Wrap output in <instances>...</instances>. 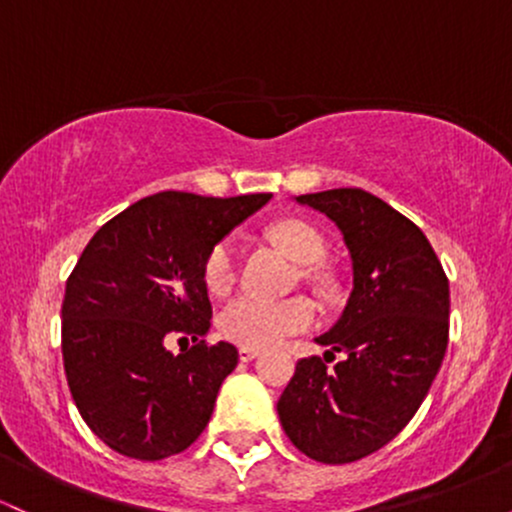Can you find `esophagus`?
Returning <instances> with one entry per match:
<instances>
[{"label":"esophagus","mask_w":512,"mask_h":512,"mask_svg":"<svg viewBox=\"0 0 512 512\" xmlns=\"http://www.w3.org/2000/svg\"><path fill=\"white\" fill-rule=\"evenodd\" d=\"M257 355H260V350H257V347H240L238 350L240 362H250V359H255Z\"/></svg>","instance_id":"obj_1"}]
</instances>
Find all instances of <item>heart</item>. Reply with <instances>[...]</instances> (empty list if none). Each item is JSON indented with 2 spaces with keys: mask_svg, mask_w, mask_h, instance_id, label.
I'll return each mask as SVG.
<instances>
[{
  "mask_svg": "<svg viewBox=\"0 0 512 512\" xmlns=\"http://www.w3.org/2000/svg\"><path fill=\"white\" fill-rule=\"evenodd\" d=\"M272 240L282 247L286 257L306 269L303 274L318 279L316 265L325 257V240L306 221L286 218L274 223L269 230ZM238 279V247L230 238L211 247L204 262V284L213 296H223L233 289ZM316 320V308L303 296H291L282 301H265L255 296H238L228 303L218 316V330L230 342L240 347H274L291 335L308 330Z\"/></svg>",
  "mask_w": 512,
  "mask_h": 512,
  "instance_id": "heart-1",
  "label": "heart"
}]
</instances>
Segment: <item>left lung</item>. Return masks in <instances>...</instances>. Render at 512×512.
Here are the masks:
<instances>
[{
	"label": "left lung",
	"instance_id": "8db88e82",
	"mask_svg": "<svg viewBox=\"0 0 512 512\" xmlns=\"http://www.w3.org/2000/svg\"><path fill=\"white\" fill-rule=\"evenodd\" d=\"M340 228L352 294L316 338L323 357L296 362L277 403L294 447L323 464H350L389 445L428 396L449 338V282L423 230L364 189L296 196ZM335 351L346 359L328 370Z\"/></svg>",
	"mask_w": 512,
	"mask_h": 512
}]
</instances>
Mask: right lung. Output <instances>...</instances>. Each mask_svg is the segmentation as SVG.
Listing matches in <instances>:
<instances>
[{"label": "right lung", "mask_w": 512, "mask_h": 512, "mask_svg": "<svg viewBox=\"0 0 512 512\" xmlns=\"http://www.w3.org/2000/svg\"><path fill=\"white\" fill-rule=\"evenodd\" d=\"M269 199L160 192L104 223L84 247L65 284L63 362L77 411L114 452L157 462L209 425L238 350L201 340L211 328L204 262ZM172 332L197 345L172 356L164 350Z\"/></svg>", "instance_id": "obj_1"}]
</instances>
